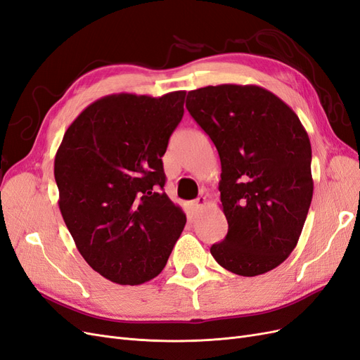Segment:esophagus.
<instances>
[{
	"mask_svg": "<svg viewBox=\"0 0 360 360\" xmlns=\"http://www.w3.org/2000/svg\"><path fill=\"white\" fill-rule=\"evenodd\" d=\"M205 202H207V200H205V197L204 195H201V197H198L197 200H195L193 202H192V207H193V210L195 212H200L202 207L205 205Z\"/></svg>",
	"mask_w": 360,
	"mask_h": 360,
	"instance_id": "obj_1",
	"label": "esophagus"
}]
</instances>
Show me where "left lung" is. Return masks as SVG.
Listing matches in <instances>:
<instances>
[{"mask_svg":"<svg viewBox=\"0 0 360 360\" xmlns=\"http://www.w3.org/2000/svg\"><path fill=\"white\" fill-rule=\"evenodd\" d=\"M186 108L221 159V209L228 233L210 248L224 269L257 276L296 248L312 200V150L299 117L258 85H209Z\"/></svg>","mask_w":360,"mask_h":360,"instance_id":"1","label":"left lung"}]
</instances>
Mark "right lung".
<instances>
[{
  "instance_id": "1",
  "label": "right lung",
  "mask_w": 360,
  "mask_h": 360,
  "mask_svg": "<svg viewBox=\"0 0 360 360\" xmlns=\"http://www.w3.org/2000/svg\"><path fill=\"white\" fill-rule=\"evenodd\" d=\"M184 97L105 96L75 118L57 150L63 219L89 266L115 284L156 278L186 224L163 192L162 163Z\"/></svg>"
}]
</instances>
